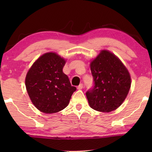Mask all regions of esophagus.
I'll return each instance as SVG.
<instances>
[{
    "label": "esophagus",
    "instance_id": "34e87169",
    "mask_svg": "<svg viewBox=\"0 0 152 152\" xmlns=\"http://www.w3.org/2000/svg\"><path fill=\"white\" fill-rule=\"evenodd\" d=\"M82 88H83V84H80L78 86V87H77V88H78V90H81V89H82Z\"/></svg>",
    "mask_w": 152,
    "mask_h": 152
}]
</instances>
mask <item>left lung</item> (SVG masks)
<instances>
[{"mask_svg": "<svg viewBox=\"0 0 152 152\" xmlns=\"http://www.w3.org/2000/svg\"><path fill=\"white\" fill-rule=\"evenodd\" d=\"M91 70L94 86L86 92L90 107L104 113L117 109L131 87L127 69L115 54L102 50L91 61Z\"/></svg>", "mask_w": 152, "mask_h": 152, "instance_id": "left-lung-1", "label": "left lung"}]
</instances>
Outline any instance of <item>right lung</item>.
Returning a JSON list of instances; mask_svg holds the SVG:
<instances>
[{
	"mask_svg": "<svg viewBox=\"0 0 152 152\" xmlns=\"http://www.w3.org/2000/svg\"><path fill=\"white\" fill-rule=\"evenodd\" d=\"M66 60L56 53L49 52L36 60L25 78L27 93L41 112L54 113L68 106L75 86L63 72Z\"/></svg>",
	"mask_w": 152,
	"mask_h": 152,
	"instance_id": "right-lung-1",
	"label": "right lung"
}]
</instances>
